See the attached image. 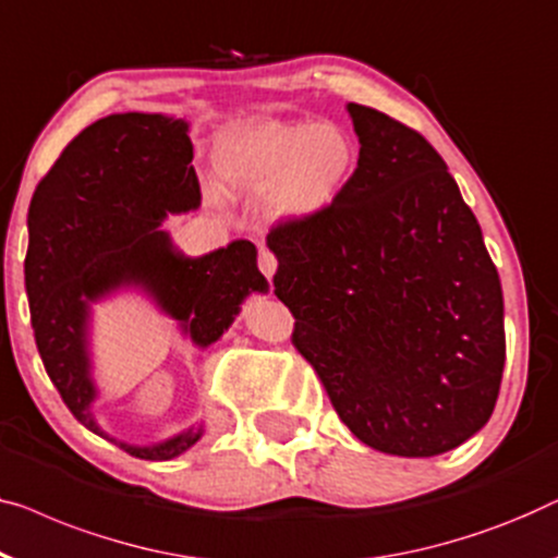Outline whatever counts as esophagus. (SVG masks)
I'll use <instances>...</instances> for the list:
<instances>
[{
  "label": "esophagus",
  "instance_id": "obj_1",
  "mask_svg": "<svg viewBox=\"0 0 558 558\" xmlns=\"http://www.w3.org/2000/svg\"><path fill=\"white\" fill-rule=\"evenodd\" d=\"M277 266H279L277 256H274L271 252H266V248H262V252H259V269L269 281H271L274 274H277Z\"/></svg>",
  "mask_w": 558,
  "mask_h": 558
}]
</instances>
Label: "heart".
<instances>
[{
    "label": "heart",
    "instance_id": "1",
    "mask_svg": "<svg viewBox=\"0 0 558 558\" xmlns=\"http://www.w3.org/2000/svg\"><path fill=\"white\" fill-rule=\"evenodd\" d=\"M216 173L229 191L266 193L281 221H306L335 204L357 166V145L337 123L248 120L216 138Z\"/></svg>",
    "mask_w": 558,
    "mask_h": 558
}]
</instances>
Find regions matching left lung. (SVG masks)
<instances>
[{
	"mask_svg": "<svg viewBox=\"0 0 558 558\" xmlns=\"http://www.w3.org/2000/svg\"><path fill=\"white\" fill-rule=\"evenodd\" d=\"M357 168L335 204L266 236L292 344L365 446L427 458L496 408L504 294L446 160L413 128L350 102Z\"/></svg>",
	"mask_w": 558,
	"mask_h": 558,
	"instance_id": "8db88e82",
	"label": "left lung"
}]
</instances>
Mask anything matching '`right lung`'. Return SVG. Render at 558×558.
<instances>
[{
  "label": "right lung",
  "mask_w": 558,
  "mask_h": 558,
  "mask_svg": "<svg viewBox=\"0 0 558 558\" xmlns=\"http://www.w3.org/2000/svg\"><path fill=\"white\" fill-rule=\"evenodd\" d=\"M191 160L185 120L108 116L70 141L32 196L24 287L39 357L70 413L102 438L87 357L90 302L118 287H143L193 342L208 347L246 294L269 289L252 241L185 259L158 229L166 214L201 204ZM198 438L189 427L158 446H118L143 460H171Z\"/></svg>",
  "instance_id": "right-lung-1"
}]
</instances>
